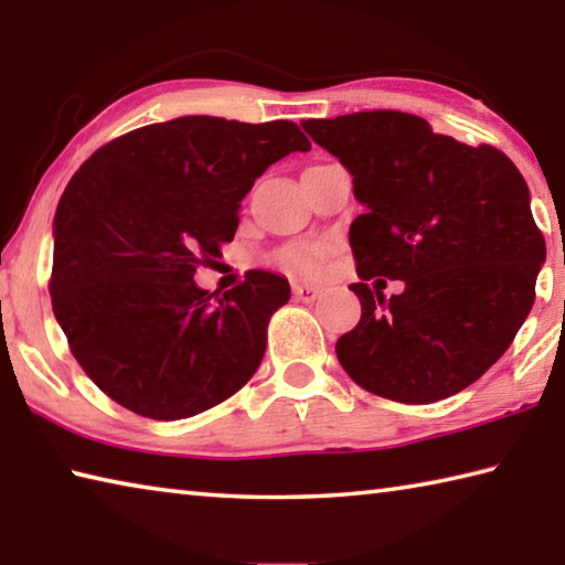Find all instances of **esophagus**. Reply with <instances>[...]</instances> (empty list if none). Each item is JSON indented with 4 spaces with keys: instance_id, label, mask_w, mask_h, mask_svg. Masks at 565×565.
Segmentation results:
<instances>
[{
    "instance_id": "1",
    "label": "esophagus",
    "mask_w": 565,
    "mask_h": 565,
    "mask_svg": "<svg viewBox=\"0 0 565 565\" xmlns=\"http://www.w3.org/2000/svg\"><path fill=\"white\" fill-rule=\"evenodd\" d=\"M321 286H317V284H294V296L299 301H306V303H311V301H317L319 296H321Z\"/></svg>"
}]
</instances>
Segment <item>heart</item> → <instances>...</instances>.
Here are the masks:
<instances>
[{"mask_svg": "<svg viewBox=\"0 0 565 565\" xmlns=\"http://www.w3.org/2000/svg\"><path fill=\"white\" fill-rule=\"evenodd\" d=\"M323 256H327V246L323 244H299L281 254V264L301 274H317L321 269Z\"/></svg>", "mask_w": 565, "mask_h": 565, "instance_id": "1", "label": "heart"}]
</instances>
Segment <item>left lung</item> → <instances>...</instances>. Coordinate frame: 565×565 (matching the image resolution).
Segmentation results:
<instances>
[{
    "label": "left lung",
    "instance_id": "obj_1",
    "mask_svg": "<svg viewBox=\"0 0 565 565\" xmlns=\"http://www.w3.org/2000/svg\"><path fill=\"white\" fill-rule=\"evenodd\" d=\"M301 127L353 177L363 206L349 228L361 321L337 341L343 371L401 404L471 386L523 327L546 262L521 171L495 147H466L406 111ZM371 275L405 291L384 300Z\"/></svg>",
    "mask_w": 565,
    "mask_h": 565
}]
</instances>
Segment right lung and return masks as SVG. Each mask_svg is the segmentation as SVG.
Instances as JSON below:
<instances>
[{"label":"right lung","instance_id":"add662e5","mask_svg":"<svg viewBox=\"0 0 565 565\" xmlns=\"http://www.w3.org/2000/svg\"><path fill=\"white\" fill-rule=\"evenodd\" d=\"M311 145L291 121L179 117L84 161L54 214L52 309L74 359L134 414L177 420L234 396L289 281L252 271L218 296L194 271L232 242L266 169Z\"/></svg>","mask_w":565,"mask_h":565}]
</instances>
